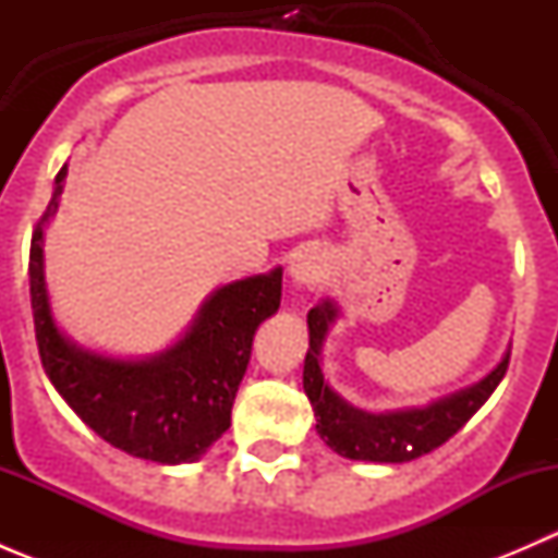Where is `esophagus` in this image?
<instances>
[{
	"instance_id": "34e87169",
	"label": "esophagus",
	"mask_w": 558,
	"mask_h": 558,
	"mask_svg": "<svg viewBox=\"0 0 558 558\" xmlns=\"http://www.w3.org/2000/svg\"><path fill=\"white\" fill-rule=\"evenodd\" d=\"M320 275H324V262H320V256L311 247H305V251L294 253L289 262V278L291 283L296 286H315L320 280Z\"/></svg>"
}]
</instances>
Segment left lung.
<instances>
[{"label": "left lung", "instance_id": "left-lung-1", "mask_svg": "<svg viewBox=\"0 0 558 558\" xmlns=\"http://www.w3.org/2000/svg\"><path fill=\"white\" fill-rule=\"evenodd\" d=\"M337 313L340 311L331 300H324L307 313L311 348L305 356L302 386H305L307 399L315 410V421H318L315 429H318L320 440L345 459L402 464V461L432 453L442 442L451 440L456 432L483 408V402L492 397L494 388L508 373L510 351L483 380L435 399L424 408L386 410V413L353 408L335 388H329L324 380V369H320V345H324V337Z\"/></svg>", "mask_w": 558, "mask_h": 558}]
</instances>
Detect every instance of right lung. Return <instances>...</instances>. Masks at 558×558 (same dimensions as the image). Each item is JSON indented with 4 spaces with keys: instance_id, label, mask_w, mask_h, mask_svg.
<instances>
[{
    "instance_id": "obj_1",
    "label": "right lung",
    "mask_w": 558,
    "mask_h": 558,
    "mask_svg": "<svg viewBox=\"0 0 558 558\" xmlns=\"http://www.w3.org/2000/svg\"><path fill=\"white\" fill-rule=\"evenodd\" d=\"M66 165L32 234L29 294L45 375L105 442L159 464L196 461L232 424L253 335L280 307L283 269L213 291L191 329L156 356L112 359L61 335L45 286V227L59 210Z\"/></svg>"
}]
</instances>
